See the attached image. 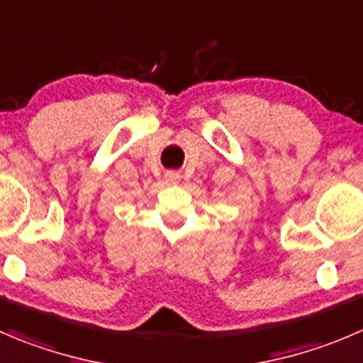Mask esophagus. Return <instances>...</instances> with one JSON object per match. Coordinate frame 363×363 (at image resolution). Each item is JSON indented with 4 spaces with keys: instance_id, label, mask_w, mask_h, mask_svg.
Returning a JSON list of instances; mask_svg holds the SVG:
<instances>
[{
    "instance_id": "34e87169",
    "label": "esophagus",
    "mask_w": 363,
    "mask_h": 363,
    "mask_svg": "<svg viewBox=\"0 0 363 363\" xmlns=\"http://www.w3.org/2000/svg\"><path fill=\"white\" fill-rule=\"evenodd\" d=\"M179 179L181 177H179L177 172H167V181L170 182V184H177Z\"/></svg>"
}]
</instances>
